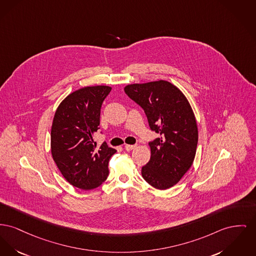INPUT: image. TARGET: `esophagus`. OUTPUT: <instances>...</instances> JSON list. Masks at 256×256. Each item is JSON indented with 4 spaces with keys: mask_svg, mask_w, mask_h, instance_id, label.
<instances>
[{
    "mask_svg": "<svg viewBox=\"0 0 256 256\" xmlns=\"http://www.w3.org/2000/svg\"><path fill=\"white\" fill-rule=\"evenodd\" d=\"M136 147V145H128V144H126V145H124V149L126 150H134Z\"/></svg>",
    "mask_w": 256,
    "mask_h": 256,
    "instance_id": "34e87169",
    "label": "esophagus"
}]
</instances>
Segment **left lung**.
Instances as JSON below:
<instances>
[{
	"label": "left lung",
	"instance_id": "1",
	"mask_svg": "<svg viewBox=\"0 0 256 256\" xmlns=\"http://www.w3.org/2000/svg\"><path fill=\"white\" fill-rule=\"evenodd\" d=\"M124 92L144 110L150 130L160 134L149 142L150 158L142 167V177L158 190L169 188L196 156L198 130L194 111L184 94L164 80L128 85Z\"/></svg>",
	"mask_w": 256,
	"mask_h": 256
}]
</instances>
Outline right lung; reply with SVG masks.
Returning a JSON list of instances; mask_svg holds the SVG:
<instances>
[{
	"instance_id": "1",
	"label": "right lung",
	"mask_w": 256,
	"mask_h": 256,
	"mask_svg": "<svg viewBox=\"0 0 256 256\" xmlns=\"http://www.w3.org/2000/svg\"><path fill=\"white\" fill-rule=\"evenodd\" d=\"M108 86L85 87L68 94L57 108L51 128V152L60 173L81 190H94L107 179L109 158L117 152L106 142L96 149L100 108Z\"/></svg>"
}]
</instances>
